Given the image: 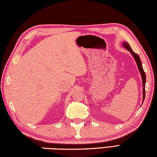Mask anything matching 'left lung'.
<instances>
[{
	"label": "left lung",
	"mask_w": 157,
	"mask_h": 157,
	"mask_svg": "<svg viewBox=\"0 0 157 157\" xmlns=\"http://www.w3.org/2000/svg\"><path fill=\"white\" fill-rule=\"evenodd\" d=\"M123 46L126 49H128V50L130 52L131 54L133 56L134 59V60H135V61L136 63L137 67H138V68H139L140 74H141V75L142 82H143V102H144V99H145V82H146V77H145V73L144 70V68H143L141 59H140V58L138 55L134 53V52L132 51V49H131L130 45H129L127 42H123Z\"/></svg>",
	"instance_id": "1"
}]
</instances>
